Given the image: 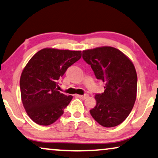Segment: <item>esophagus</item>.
<instances>
[{
  "mask_svg": "<svg viewBox=\"0 0 158 158\" xmlns=\"http://www.w3.org/2000/svg\"><path fill=\"white\" fill-rule=\"evenodd\" d=\"M77 97H79V98L82 99V100H85L86 98H88L89 97V94H85L84 95H77Z\"/></svg>",
  "mask_w": 158,
  "mask_h": 158,
  "instance_id": "obj_1",
  "label": "esophagus"
}]
</instances>
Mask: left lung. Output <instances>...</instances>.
I'll return each mask as SVG.
<instances>
[{
    "instance_id": "8db88e82",
    "label": "left lung",
    "mask_w": 158,
    "mask_h": 158,
    "mask_svg": "<svg viewBox=\"0 0 158 158\" xmlns=\"http://www.w3.org/2000/svg\"><path fill=\"white\" fill-rule=\"evenodd\" d=\"M97 79L106 83L105 91L95 95L96 106L90 110L94 120L106 127L120 124L129 116L135 102L137 74L133 62L113 47L83 51Z\"/></svg>"
}]
</instances>
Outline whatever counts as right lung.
I'll list each match as a JSON object with an SVG mask.
<instances>
[{"label": "right lung", "instance_id": "right-lung-1", "mask_svg": "<svg viewBox=\"0 0 158 158\" xmlns=\"http://www.w3.org/2000/svg\"><path fill=\"white\" fill-rule=\"evenodd\" d=\"M81 58V51L44 48L26 64L19 81L21 99L35 123L50 125L64 114L73 96L58 91V80Z\"/></svg>", "mask_w": 158, "mask_h": 158}]
</instances>
